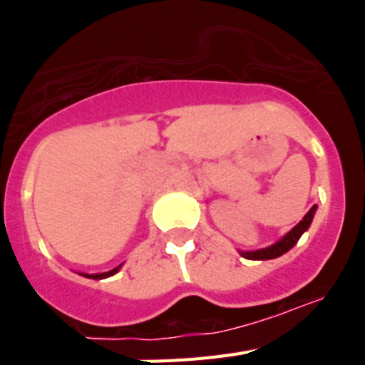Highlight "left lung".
Listing matches in <instances>:
<instances>
[{
    "instance_id": "1",
    "label": "left lung",
    "mask_w": 365,
    "mask_h": 365,
    "mask_svg": "<svg viewBox=\"0 0 365 365\" xmlns=\"http://www.w3.org/2000/svg\"><path fill=\"white\" fill-rule=\"evenodd\" d=\"M314 214H316V205L312 206L307 214L303 215L302 221H299L298 225H296V227L292 228L291 232H289V234L283 235L278 243L270 245V247H267V248H259V250H247V252H240V254L243 257H247V259H261V261H263V259H274V257L283 256V254L289 252V250H291V248L294 247L296 243H298V240L302 237L303 232L311 227Z\"/></svg>"
}]
</instances>
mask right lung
<instances>
[{
	"label": "right lung",
	"instance_id": "obj_1",
	"mask_svg": "<svg viewBox=\"0 0 365 365\" xmlns=\"http://www.w3.org/2000/svg\"><path fill=\"white\" fill-rule=\"evenodd\" d=\"M118 269H120V267H115V269L109 270V272H102V274H82V276H86V278H93V279H102V278H109V276H113V274H117Z\"/></svg>",
	"mask_w": 365,
	"mask_h": 365
}]
</instances>
